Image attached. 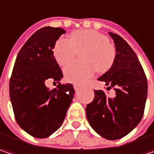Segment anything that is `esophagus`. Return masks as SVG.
<instances>
[{
    "mask_svg": "<svg viewBox=\"0 0 154 154\" xmlns=\"http://www.w3.org/2000/svg\"><path fill=\"white\" fill-rule=\"evenodd\" d=\"M73 88H74V89H75V91H77L79 88H80V86L78 85V84H76V83H74L73 84Z\"/></svg>",
    "mask_w": 154,
    "mask_h": 154,
    "instance_id": "1",
    "label": "esophagus"
}]
</instances>
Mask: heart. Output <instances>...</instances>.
Segmentation results:
<instances>
[{
    "label": "heart",
    "mask_w": 154,
    "mask_h": 154,
    "mask_svg": "<svg viewBox=\"0 0 154 154\" xmlns=\"http://www.w3.org/2000/svg\"><path fill=\"white\" fill-rule=\"evenodd\" d=\"M81 60L66 66L64 75L67 82L84 83L95 72H108L114 65L116 56L115 46L109 38L94 29H81L72 32L69 39H59L54 46L55 60L61 66L71 63L82 52Z\"/></svg>",
    "instance_id": "1"
}]
</instances>
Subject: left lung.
<instances>
[{
  "label": "left lung",
  "instance_id": "8db88e82",
  "mask_svg": "<svg viewBox=\"0 0 154 154\" xmlns=\"http://www.w3.org/2000/svg\"><path fill=\"white\" fill-rule=\"evenodd\" d=\"M115 42L116 56L112 67L98 80L104 82L116 95L94 90V100L87 105L90 126L103 137L115 140L126 136L141 121L147 96V80L136 53L125 40L109 32Z\"/></svg>",
  "mask_w": 154,
  "mask_h": 154
}]
</instances>
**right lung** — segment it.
<instances>
[{
    "label": "right lung",
    "instance_id": "right-lung-1",
    "mask_svg": "<svg viewBox=\"0 0 154 154\" xmlns=\"http://www.w3.org/2000/svg\"><path fill=\"white\" fill-rule=\"evenodd\" d=\"M61 28L44 27L37 30L20 50L9 81V96L15 118L23 130L32 137H49L62 125L74 88L59 83L49 89L45 82L57 83L63 73L52 49Z\"/></svg>",
    "mask_w": 154,
    "mask_h": 154
}]
</instances>
